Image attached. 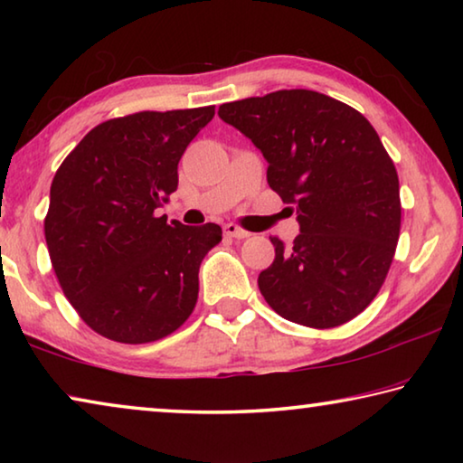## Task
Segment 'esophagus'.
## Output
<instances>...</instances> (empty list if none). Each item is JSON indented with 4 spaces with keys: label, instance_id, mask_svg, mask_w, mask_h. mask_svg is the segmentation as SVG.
Returning <instances> with one entry per match:
<instances>
[{
    "label": "esophagus",
    "instance_id": "1",
    "mask_svg": "<svg viewBox=\"0 0 463 463\" xmlns=\"http://www.w3.org/2000/svg\"><path fill=\"white\" fill-rule=\"evenodd\" d=\"M224 234H226V237H231V239H247L249 237L247 231H242L241 226L232 224V222L224 224Z\"/></svg>",
    "mask_w": 463,
    "mask_h": 463
}]
</instances>
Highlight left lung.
I'll list each match as a JSON object with an SVG mask.
<instances>
[{"mask_svg": "<svg viewBox=\"0 0 463 463\" xmlns=\"http://www.w3.org/2000/svg\"><path fill=\"white\" fill-rule=\"evenodd\" d=\"M253 140L268 184L294 203L292 247L269 237L276 260L260 273L265 302L292 323L333 328L370 307L401 237V185L364 114L310 90H279L218 108Z\"/></svg>", "mask_w": 463, "mask_h": 463, "instance_id": "left-lung-1", "label": "left lung"}]
</instances>
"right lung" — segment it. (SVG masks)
Here are the masks:
<instances>
[{"mask_svg": "<svg viewBox=\"0 0 463 463\" xmlns=\"http://www.w3.org/2000/svg\"><path fill=\"white\" fill-rule=\"evenodd\" d=\"M214 106L137 112L98 124L51 185L44 239L59 286L106 339L153 343L198 302V271L218 224L167 222L155 210L177 190V163Z\"/></svg>", "mask_w": 463, "mask_h": 463, "instance_id": "right-lung-1", "label": "right lung"}]
</instances>
